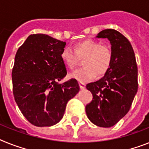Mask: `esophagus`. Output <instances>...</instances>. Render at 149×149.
Wrapping results in <instances>:
<instances>
[{"mask_svg":"<svg viewBox=\"0 0 149 149\" xmlns=\"http://www.w3.org/2000/svg\"><path fill=\"white\" fill-rule=\"evenodd\" d=\"M79 87H80L81 89H84L86 88V84L83 83V82H79Z\"/></svg>","mask_w":149,"mask_h":149,"instance_id":"34e87169","label":"esophagus"}]
</instances>
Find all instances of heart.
<instances>
[{
	"label": "heart",
	"instance_id": "1",
	"mask_svg": "<svg viewBox=\"0 0 149 149\" xmlns=\"http://www.w3.org/2000/svg\"><path fill=\"white\" fill-rule=\"evenodd\" d=\"M61 57L66 67L73 70L78 64L79 57L83 58L84 67L70 75L80 82H87L96 77L103 76L109 70L113 60L111 47L94 39H86L77 42L74 48L67 46L63 48Z\"/></svg>",
	"mask_w": 149,
	"mask_h": 149
}]
</instances>
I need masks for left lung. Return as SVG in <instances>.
<instances>
[{"label": "left lung", "mask_w": 149, "mask_h": 149, "mask_svg": "<svg viewBox=\"0 0 149 149\" xmlns=\"http://www.w3.org/2000/svg\"><path fill=\"white\" fill-rule=\"evenodd\" d=\"M96 37L109 40L113 60L104 77L86 85L93 98L86 112L96 126L111 127L130 109L138 90V68L130 42L120 32L107 29Z\"/></svg>", "instance_id": "left-lung-1"}]
</instances>
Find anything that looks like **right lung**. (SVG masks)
I'll use <instances>...</instances> for the list:
<instances>
[{
  "instance_id": "obj_1",
  "label": "right lung",
  "mask_w": 149,
  "mask_h": 149,
  "mask_svg": "<svg viewBox=\"0 0 149 149\" xmlns=\"http://www.w3.org/2000/svg\"><path fill=\"white\" fill-rule=\"evenodd\" d=\"M66 42L45 34L29 36L19 47L12 70L14 99L27 120L36 127H51L63 118L69 100L79 91L67 75L61 57Z\"/></svg>"
}]
</instances>
